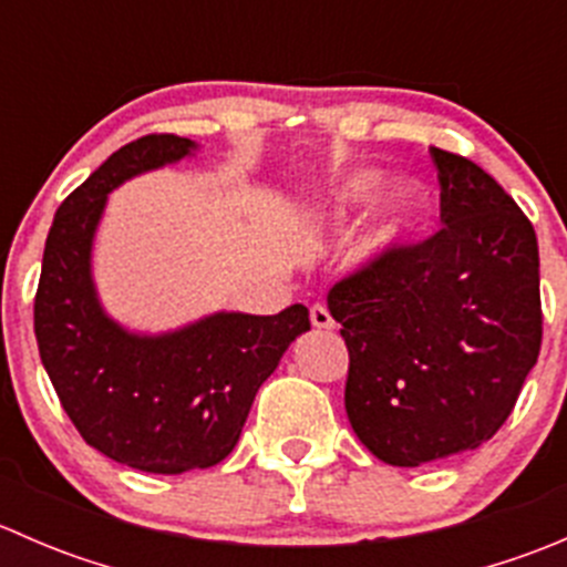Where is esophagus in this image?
I'll use <instances>...</instances> for the list:
<instances>
[{"label":"esophagus","instance_id":"1","mask_svg":"<svg viewBox=\"0 0 567 567\" xmlns=\"http://www.w3.org/2000/svg\"><path fill=\"white\" fill-rule=\"evenodd\" d=\"M310 320H312V326H316V329H323V331L334 329V318H331V312L326 310L323 305L312 307V310H310Z\"/></svg>","mask_w":567,"mask_h":567}]
</instances>
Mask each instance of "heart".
<instances>
[{
  "mask_svg": "<svg viewBox=\"0 0 567 567\" xmlns=\"http://www.w3.org/2000/svg\"><path fill=\"white\" fill-rule=\"evenodd\" d=\"M379 181L381 173H375V169H359V173L348 175L334 192L331 219L346 221L357 210H362L373 199ZM422 208H425V188L420 186V181H414V177H400V181H394L381 194L379 203H375L373 238H370L373 251L398 249L405 241V236L414 230L416 221H420Z\"/></svg>",
  "mask_w": 567,
  "mask_h": 567,
  "instance_id": "obj_1",
  "label": "heart"
}]
</instances>
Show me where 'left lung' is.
Wrapping results in <instances>:
<instances>
[{"label": "left lung", "mask_w": 567, "mask_h": 567, "mask_svg": "<svg viewBox=\"0 0 567 567\" xmlns=\"http://www.w3.org/2000/svg\"><path fill=\"white\" fill-rule=\"evenodd\" d=\"M431 153L447 227L386 251L329 293L351 357L348 422L390 466H422L488 442L540 353V260L529 219L477 164Z\"/></svg>", "instance_id": "left-lung-1"}]
</instances>
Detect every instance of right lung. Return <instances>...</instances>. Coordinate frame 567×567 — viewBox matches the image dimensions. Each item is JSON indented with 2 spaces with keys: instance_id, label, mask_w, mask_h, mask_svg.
Returning <instances> with one entry per match:
<instances>
[{
  "instance_id": "1",
  "label": "right lung",
  "mask_w": 567,
  "mask_h": 567,
  "mask_svg": "<svg viewBox=\"0 0 567 567\" xmlns=\"http://www.w3.org/2000/svg\"><path fill=\"white\" fill-rule=\"evenodd\" d=\"M197 151L153 134L112 153L56 210L35 296L40 362L65 414L90 447L151 474L225 461L260 384L310 331L305 305L277 316L219 310L169 331L128 329L101 305L93 244L109 194Z\"/></svg>"
}]
</instances>
